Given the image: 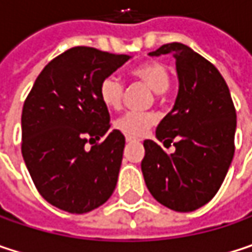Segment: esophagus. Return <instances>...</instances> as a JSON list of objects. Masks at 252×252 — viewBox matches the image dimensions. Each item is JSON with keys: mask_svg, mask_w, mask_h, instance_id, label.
Masks as SVG:
<instances>
[{"mask_svg": "<svg viewBox=\"0 0 252 252\" xmlns=\"http://www.w3.org/2000/svg\"><path fill=\"white\" fill-rule=\"evenodd\" d=\"M126 140L128 141V143H131V141H137V138H135V137H129V135H126Z\"/></svg>", "mask_w": 252, "mask_h": 252, "instance_id": "1", "label": "esophagus"}]
</instances>
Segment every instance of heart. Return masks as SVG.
<instances>
[{
	"mask_svg": "<svg viewBox=\"0 0 252 252\" xmlns=\"http://www.w3.org/2000/svg\"><path fill=\"white\" fill-rule=\"evenodd\" d=\"M135 80L143 81L153 92L162 93L169 87L171 73L160 61H149L131 71ZM97 96L102 105L108 109H120L124 96V83L114 74L102 78L97 87ZM158 117L153 112H126L115 121V128L129 137H141L156 124Z\"/></svg>",
	"mask_w": 252,
	"mask_h": 252,
	"instance_id": "obj_1",
	"label": "heart"
}]
</instances>
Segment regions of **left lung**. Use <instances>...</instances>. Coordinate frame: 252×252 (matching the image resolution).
Returning a JSON list of instances; mask_svg holds the SVG:
<instances>
[{
  "label": "left lung",
  "mask_w": 252,
  "mask_h": 252,
  "mask_svg": "<svg viewBox=\"0 0 252 252\" xmlns=\"http://www.w3.org/2000/svg\"><path fill=\"white\" fill-rule=\"evenodd\" d=\"M172 54L179 90L174 109L156 128L166 153L144 140L141 171L150 194L175 212H192L219 191L235 153L236 111L225 78L204 57L184 43H166L152 57Z\"/></svg>",
  "instance_id": "1"
}]
</instances>
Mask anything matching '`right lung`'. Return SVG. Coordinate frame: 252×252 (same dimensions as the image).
<instances>
[{
    "instance_id": "right-lung-1",
    "label": "right lung",
    "mask_w": 252,
    "mask_h": 252,
    "mask_svg": "<svg viewBox=\"0 0 252 252\" xmlns=\"http://www.w3.org/2000/svg\"><path fill=\"white\" fill-rule=\"evenodd\" d=\"M128 60L89 46L67 49L48 63L26 97L22 155L27 171L39 194L64 212H92L117 187L126 137L108 131L111 117L97 87Z\"/></svg>"
}]
</instances>
